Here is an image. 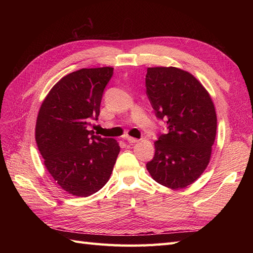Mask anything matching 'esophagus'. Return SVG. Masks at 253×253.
<instances>
[{
	"label": "esophagus",
	"mask_w": 253,
	"mask_h": 253,
	"mask_svg": "<svg viewBox=\"0 0 253 253\" xmlns=\"http://www.w3.org/2000/svg\"><path fill=\"white\" fill-rule=\"evenodd\" d=\"M126 141H127L128 143H136V142H138L139 140L137 139V138H134V137L127 136V137H126Z\"/></svg>",
	"instance_id": "34e87169"
}]
</instances>
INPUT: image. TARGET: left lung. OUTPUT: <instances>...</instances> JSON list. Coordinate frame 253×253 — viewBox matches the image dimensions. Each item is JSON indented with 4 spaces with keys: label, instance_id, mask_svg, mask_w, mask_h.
Returning <instances> with one entry per match:
<instances>
[{
    "label": "left lung",
    "instance_id": "obj_1",
    "mask_svg": "<svg viewBox=\"0 0 253 253\" xmlns=\"http://www.w3.org/2000/svg\"><path fill=\"white\" fill-rule=\"evenodd\" d=\"M145 87L156 116L168 126L147 169L160 185L186 188L210 162L217 124L212 99L192 74L173 66L149 67Z\"/></svg>",
    "mask_w": 253,
    "mask_h": 253
}]
</instances>
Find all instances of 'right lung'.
<instances>
[{
	"label": "right lung",
	"instance_id": "1",
	"mask_svg": "<svg viewBox=\"0 0 253 253\" xmlns=\"http://www.w3.org/2000/svg\"><path fill=\"white\" fill-rule=\"evenodd\" d=\"M113 67L82 68L60 79L41 104L36 141L52 178L67 193L86 197L100 190L113 172L120 147L89 131L100 113Z\"/></svg>",
	"mask_w": 253,
	"mask_h": 253
}]
</instances>
